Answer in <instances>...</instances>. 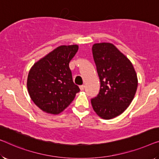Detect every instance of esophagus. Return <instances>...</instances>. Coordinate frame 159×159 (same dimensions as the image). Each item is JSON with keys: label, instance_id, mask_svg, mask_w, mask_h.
I'll use <instances>...</instances> for the list:
<instances>
[{"label": "esophagus", "instance_id": "esophagus-1", "mask_svg": "<svg viewBox=\"0 0 159 159\" xmlns=\"http://www.w3.org/2000/svg\"><path fill=\"white\" fill-rule=\"evenodd\" d=\"M79 88H80V91H84V89H85V86H84V85H82V86H79Z\"/></svg>", "mask_w": 159, "mask_h": 159}]
</instances>
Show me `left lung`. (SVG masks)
<instances>
[{
  "instance_id": "1",
  "label": "left lung",
  "mask_w": 159,
  "mask_h": 159,
  "mask_svg": "<svg viewBox=\"0 0 159 159\" xmlns=\"http://www.w3.org/2000/svg\"><path fill=\"white\" fill-rule=\"evenodd\" d=\"M92 53L101 82L98 94L91 98L92 106L101 118L111 119L121 114L134 99L136 73L131 61L109 43H95Z\"/></svg>"
}]
</instances>
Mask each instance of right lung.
<instances>
[{
	"label": "right lung",
	"instance_id": "add662e5",
	"mask_svg": "<svg viewBox=\"0 0 159 159\" xmlns=\"http://www.w3.org/2000/svg\"><path fill=\"white\" fill-rule=\"evenodd\" d=\"M77 45L54 49L30 68L27 87L32 101L45 112L58 114L68 107L80 89L73 81L69 63Z\"/></svg>",
	"mask_w": 159,
	"mask_h": 159
}]
</instances>
